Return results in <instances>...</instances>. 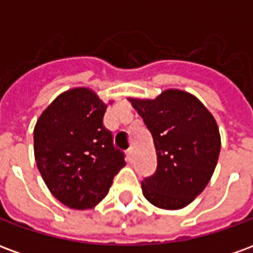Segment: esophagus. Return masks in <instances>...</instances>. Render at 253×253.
Listing matches in <instances>:
<instances>
[{
  "label": "esophagus",
  "mask_w": 253,
  "mask_h": 253,
  "mask_svg": "<svg viewBox=\"0 0 253 253\" xmlns=\"http://www.w3.org/2000/svg\"><path fill=\"white\" fill-rule=\"evenodd\" d=\"M126 154H127V160H128V161H132V160H134V150H132V148L128 149Z\"/></svg>",
  "instance_id": "1"
}]
</instances>
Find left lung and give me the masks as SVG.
I'll return each mask as SVG.
<instances>
[{
	"label": "left lung",
	"instance_id": "obj_1",
	"mask_svg": "<svg viewBox=\"0 0 253 253\" xmlns=\"http://www.w3.org/2000/svg\"><path fill=\"white\" fill-rule=\"evenodd\" d=\"M130 103L152 132L157 169L142 181V194L165 210L183 209L205 190L221 150L211 112L194 94L167 89L156 99Z\"/></svg>",
	"mask_w": 253,
	"mask_h": 253
}]
</instances>
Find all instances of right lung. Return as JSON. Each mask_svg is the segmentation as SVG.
Returning <instances> with one entry per match:
<instances>
[{
    "mask_svg": "<svg viewBox=\"0 0 253 253\" xmlns=\"http://www.w3.org/2000/svg\"><path fill=\"white\" fill-rule=\"evenodd\" d=\"M105 110L92 89L73 88L59 94L36 122L38 169L52 195L74 210H88L103 201L126 165L103 125Z\"/></svg>",
    "mask_w": 253,
    "mask_h": 253,
    "instance_id": "add662e5",
    "label": "right lung"
}]
</instances>
